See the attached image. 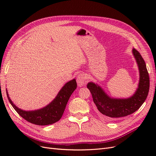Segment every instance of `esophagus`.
<instances>
[{
	"label": "esophagus",
	"mask_w": 156,
	"mask_h": 156,
	"mask_svg": "<svg viewBox=\"0 0 156 156\" xmlns=\"http://www.w3.org/2000/svg\"><path fill=\"white\" fill-rule=\"evenodd\" d=\"M77 83L79 87H83L84 84H86V81H85V77H84V74L83 73H80L77 75Z\"/></svg>",
	"instance_id": "obj_1"
}]
</instances>
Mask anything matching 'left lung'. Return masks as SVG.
Returning <instances> with one entry per match:
<instances>
[{
  "label": "left lung",
  "mask_w": 156,
  "mask_h": 156,
  "mask_svg": "<svg viewBox=\"0 0 156 156\" xmlns=\"http://www.w3.org/2000/svg\"><path fill=\"white\" fill-rule=\"evenodd\" d=\"M133 53L140 72L139 88L133 96L128 99H112L108 97L97 84L93 83L87 84L99 115L105 120H112L132 114L139 109L148 96L150 78L145 62L137 50L133 49Z\"/></svg>",
  "instance_id": "left-lung-1"
}]
</instances>
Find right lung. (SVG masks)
Here are the masks:
<instances>
[{
    "instance_id": "right-lung-1",
    "label": "right lung",
    "mask_w": 156,
    "mask_h": 156,
    "mask_svg": "<svg viewBox=\"0 0 156 156\" xmlns=\"http://www.w3.org/2000/svg\"><path fill=\"white\" fill-rule=\"evenodd\" d=\"M76 88V81L73 79L65 84L50 104L41 109L34 111H25L17 108L9 98L7 91L6 94L11 105L22 118L32 124L45 126L54 124L61 119L69 98Z\"/></svg>"
}]
</instances>
